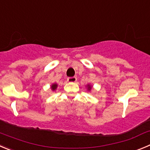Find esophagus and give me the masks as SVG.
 <instances>
[{
  "label": "esophagus",
  "instance_id": "esophagus-1",
  "mask_svg": "<svg viewBox=\"0 0 150 150\" xmlns=\"http://www.w3.org/2000/svg\"><path fill=\"white\" fill-rule=\"evenodd\" d=\"M67 81H68V82H70V83H74V82H76L77 78L76 77H71V78H67Z\"/></svg>",
  "mask_w": 150,
  "mask_h": 150
}]
</instances>
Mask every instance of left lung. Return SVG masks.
<instances>
[{"label":"left lung","instance_id":"1","mask_svg":"<svg viewBox=\"0 0 150 150\" xmlns=\"http://www.w3.org/2000/svg\"><path fill=\"white\" fill-rule=\"evenodd\" d=\"M86 89H87L88 91H91V90H92V85H90V84H87L86 86Z\"/></svg>","mask_w":150,"mask_h":150}]
</instances>
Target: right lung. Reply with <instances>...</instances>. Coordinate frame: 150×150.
Listing matches in <instances>:
<instances>
[{"instance_id":"1","label":"right lung","mask_w":150,"mask_h":150,"mask_svg":"<svg viewBox=\"0 0 150 150\" xmlns=\"http://www.w3.org/2000/svg\"><path fill=\"white\" fill-rule=\"evenodd\" d=\"M57 88H58V84H57L56 83H52V84L51 85V89L53 91V92H54V90H56V89H57Z\"/></svg>"}]
</instances>
